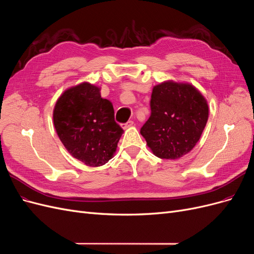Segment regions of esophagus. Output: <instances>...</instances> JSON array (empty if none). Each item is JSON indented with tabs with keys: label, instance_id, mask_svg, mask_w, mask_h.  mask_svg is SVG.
Here are the masks:
<instances>
[{
	"label": "esophagus",
	"instance_id": "obj_1",
	"mask_svg": "<svg viewBox=\"0 0 254 254\" xmlns=\"http://www.w3.org/2000/svg\"><path fill=\"white\" fill-rule=\"evenodd\" d=\"M133 124H134V122H133L132 120H129V121L127 122V124H122V125H121V127L124 128V129H127V128H128L129 127H132Z\"/></svg>",
	"mask_w": 254,
	"mask_h": 254
}]
</instances>
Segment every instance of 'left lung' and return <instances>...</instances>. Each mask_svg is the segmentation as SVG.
Masks as SVG:
<instances>
[{"instance_id": "8db88e82", "label": "left lung", "mask_w": 254, "mask_h": 254, "mask_svg": "<svg viewBox=\"0 0 254 254\" xmlns=\"http://www.w3.org/2000/svg\"><path fill=\"white\" fill-rule=\"evenodd\" d=\"M209 117V106L191 83L163 81L151 96V116L140 129L152 153L178 159L198 142Z\"/></svg>"}]
</instances>
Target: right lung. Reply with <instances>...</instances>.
Wrapping results in <instances>:
<instances>
[{
  "mask_svg": "<svg viewBox=\"0 0 254 254\" xmlns=\"http://www.w3.org/2000/svg\"><path fill=\"white\" fill-rule=\"evenodd\" d=\"M89 82L71 86L57 100L53 118L56 132L72 157L88 167L105 165L115 154L124 129L114 118L110 100Z\"/></svg>",
  "mask_w": 254,
  "mask_h": 254,
  "instance_id": "add662e5",
  "label": "right lung"
}]
</instances>
